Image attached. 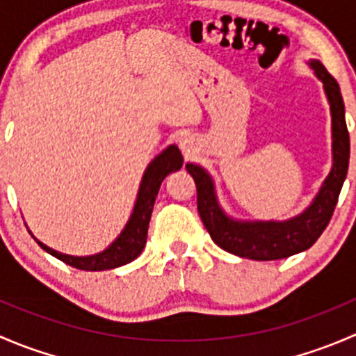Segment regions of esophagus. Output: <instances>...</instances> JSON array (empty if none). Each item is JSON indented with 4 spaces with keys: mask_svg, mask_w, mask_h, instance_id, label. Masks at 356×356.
Returning a JSON list of instances; mask_svg holds the SVG:
<instances>
[{
    "mask_svg": "<svg viewBox=\"0 0 356 356\" xmlns=\"http://www.w3.org/2000/svg\"><path fill=\"white\" fill-rule=\"evenodd\" d=\"M179 148L182 149V153H184L186 156H191L193 153H195L196 146H195V138L189 134H184L181 136V139H179Z\"/></svg>",
    "mask_w": 356,
    "mask_h": 356,
    "instance_id": "34e87169",
    "label": "esophagus"
}]
</instances>
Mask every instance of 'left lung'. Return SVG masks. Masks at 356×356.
<instances>
[{
    "mask_svg": "<svg viewBox=\"0 0 356 356\" xmlns=\"http://www.w3.org/2000/svg\"><path fill=\"white\" fill-rule=\"evenodd\" d=\"M324 86L331 108L332 167L312 203L288 220H239L225 213L215 191V182L203 167L186 163L198 191V211L215 245L238 257L268 261L288 258L308 250L331 220L341 188L348 174L350 134L344 118V103L339 84L318 60L307 62Z\"/></svg>",
    "mask_w": 356,
    "mask_h": 356,
    "instance_id": "obj_1",
    "label": "left lung"
}]
</instances>
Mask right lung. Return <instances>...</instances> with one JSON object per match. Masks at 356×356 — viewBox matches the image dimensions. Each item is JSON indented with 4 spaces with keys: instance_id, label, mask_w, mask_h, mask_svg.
Returning a JSON list of instances; mask_svg holds the SVG:
<instances>
[{
    "instance_id": "add662e5",
    "label": "right lung",
    "mask_w": 356,
    "mask_h": 356,
    "mask_svg": "<svg viewBox=\"0 0 356 356\" xmlns=\"http://www.w3.org/2000/svg\"><path fill=\"white\" fill-rule=\"evenodd\" d=\"M182 153L175 145L167 146L160 155H156L149 161L146 167L145 174H143L141 184H139L138 198H136L134 208H132L131 218L127 220L125 227L122 229L120 234L117 236L111 245L106 250L99 251L96 254H89V257H74V254L60 253V251L53 250V248L46 246L44 243L39 241L34 234V241L49 254L62 260L63 264L70 265V267L81 268V270H110V268L122 267V265L129 264V261L136 260L145 250L146 238H148V225L149 218H152L153 204H155L156 195L160 191V186L163 179L167 177L170 172H177L182 167Z\"/></svg>"
}]
</instances>
